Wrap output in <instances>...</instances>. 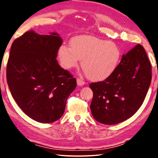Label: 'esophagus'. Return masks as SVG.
Here are the masks:
<instances>
[{
  "label": "esophagus",
  "mask_w": 158,
  "mask_h": 158,
  "mask_svg": "<svg viewBox=\"0 0 158 158\" xmlns=\"http://www.w3.org/2000/svg\"><path fill=\"white\" fill-rule=\"evenodd\" d=\"M77 85L82 86V85H85V81L81 78H77Z\"/></svg>",
  "instance_id": "obj_1"
}]
</instances>
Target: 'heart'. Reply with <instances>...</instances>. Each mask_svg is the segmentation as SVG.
Returning a JSON list of instances; mask_svg holds the SVG:
<instances>
[{
  "label": "heart",
  "instance_id": "heart-1",
  "mask_svg": "<svg viewBox=\"0 0 158 158\" xmlns=\"http://www.w3.org/2000/svg\"><path fill=\"white\" fill-rule=\"evenodd\" d=\"M70 48L65 44L60 47L57 57L65 70L76 68L79 60L86 75L92 81H103L117 67L120 51L115 43L92 36H81L70 42Z\"/></svg>",
  "mask_w": 158,
  "mask_h": 158
}]
</instances>
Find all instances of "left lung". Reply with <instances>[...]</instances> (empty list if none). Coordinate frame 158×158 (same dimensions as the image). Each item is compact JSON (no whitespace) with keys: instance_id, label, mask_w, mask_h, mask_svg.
Here are the masks:
<instances>
[{"instance_id":"left-lung-1","label":"left lung","mask_w":158,"mask_h":158,"mask_svg":"<svg viewBox=\"0 0 158 158\" xmlns=\"http://www.w3.org/2000/svg\"><path fill=\"white\" fill-rule=\"evenodd\" d=\"M152 80V67L144 47L137 44L122 56L116 70L104 81L91 83L90 108L101 124L113 125L133 116L141 106Z\"/></svg>"}]
</instances>
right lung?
<instances>
[{"instance_id":"add662e5","label":"right lung","mask_w":158,"mask_h":158,"mask_svg":"<svg viewBox=\"0 0 158 158\" xmlns=\"http://www.w3.org/2000/svg\"><path fill=\"white\" fill-rule=\"evenodd\" d=\"M62 44L57 33L40 35L31 30L11 45L6 70L8 88L21 109L38 122L59 119L76 88V79L56 60Z\"/></svg>"}]
</instances>
